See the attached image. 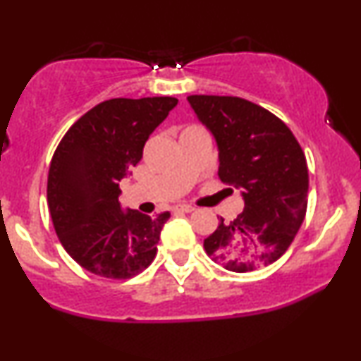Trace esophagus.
I'll use <instances>...</instances> for the list:
<instances>
[{"instance_id": "esophagus-1", "label": "esophagus", "mask_w": 361, "mask_h": 361, "mask_svg": "<svg viewBox=\"0 0 361 361\" xmlns=\"http://www.w3.org/2000/svg\"><path fill=\"white\" fill-rule=\"evenodd\" d=\"M173 210H175V212H186V214H190V212H193L195 207L193 205H188V204H178V205L173 207Z\"/></svg>"}]
</instances>
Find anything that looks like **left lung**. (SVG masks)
Here are the masks:
<instances>
[{
	"label": "left lung",
	"mask_w": 361,
	"mask_h": 361,
	"mask_svg": "<svg viewBox=\"0 0 361 361\" xmlns=\"http://www.w3.org/2000/svg\"><path fill=\"white\" fill-rule=\"evenodd\" d=\"M219 149V178L243 195L244 210L204 241L226 270L255 271L288 250L307 210L309 171L295 135L263 106L238 97L186 98Z\"/></svg>",
	"instance_id": "left-lung-1"
}]
</instances>
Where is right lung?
Listing matches in <instances>:
<instances>
[{"label": "right lung", "instance_id": "add662e5", "mask_svg": "<svg viewBox=\"0 0 361 361\" xmlns=\"http://www.w3.org/2000/svg\"><path fill=\"white\" fill-rule=\"evenodd\" d=\"M176 105L173 97L102 102L73 123L54 152L47 178L54 229L85 270L126 280L154 259L169 212L151 219L122 210L118 183L132 175L149 135Z\"/></svg>", "mask_w": 361, "mask_h": 361}]
</instances>
